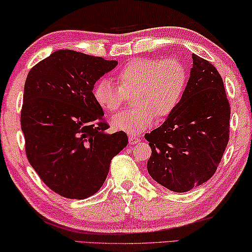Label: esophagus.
<instances>
[{"instance_id": "34e87169", "label": "esophagus", "mask_w": 252, "mask_h": 252, "mask_svg": "<svg viewBox=\"0 0 252 252\" xmlns=\"http://www.w3.org/2000/svg\"><path fill=\"white\" fill-rule=\"evenodd\" d=\"M128 142H129L130 145H134V144H137L139 142V137H138V136H136V135L129 134L128 135Z\"/></svg>"}]
</instances>
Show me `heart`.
I'll return each mask as SVG.
<instances>
[{
  "label": "heart",
  "instance_id": "1",
  "mask_svg": "<svg viewBox=\"0 0 252 252\" xmlns=\"http://www.w3.org/2000/svg\"><path fill=\"white\" fill-rule=\"evenodd\" d=\"M118 87L102 78L93 88L96 104L107 113L122 108L134 94V107L111 118L114 128L131 135L141 133L155 119L172 115L187 90L189 75L176 58H137L124 64L117 72Z\"/></svg>",
  "mask_w": 252,
  "mask_h": 252
}]
</instances>
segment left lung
Masks as SVG:
<instances>
[{
	"label": "left lung",
	"mask_w": 252,
	"mask_h": 252,
	"mask_svg": "<svg viewBox=\"0 0 252 252\" xmlns=\"http://www.w3.org/2000/svg\"><path fill=\"white\" fill-rule=\"evenodd\" d=\"M187 90L177 109L145 134L152 179L173 192H188L216 173L229 142L230 105L214 65L193 53Z\"/></svg>",
	"instance_id": "1"
}]
</instances>
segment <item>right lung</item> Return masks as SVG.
Segmentation results:
<instances>
[{
  "instance_id": "1",
  "label": "right lung",
  "mask_w": 252,
  "mask_h": 252,
  "mask_svg": "<svg viewBox=\"0 0 252 252\" xmlns=\"http://www.w3.org/2000/svg\"><path fill=\"white\" fill-rule=\"evenodd\" d=\"M117 63L58 50L28 73L21 110L27 158L43 183L67 199L94 195L111 159L128 144L124 131L107 133L93 97L96 81Z\"/></svg>"
}]
</instances>
